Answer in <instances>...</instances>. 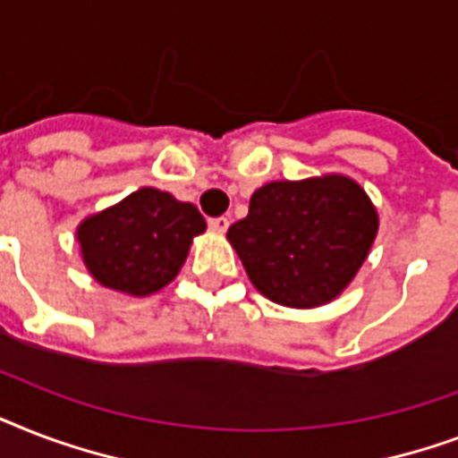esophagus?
I'll use <instances>...</instances> for the list:
<instances>
[{
  "label": "esophagus",
  "mask_w": 458,
  "mask_h": 458,
  "mask_svg": "<svg viewBox=\"0 0 458 458\" xmlns=\"http://www.w3.org/2000/svg\"><path fill=\"white\" fill-rule=\"evenodd\" d=\"M230 225L228 216H216V218H208V228L214 230V233H225Z\"/></svg>",
  "instance_id": "esophagus-1"
}]
</instances>
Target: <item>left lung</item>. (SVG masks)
<instances>
[{
    "label": "left lung",
    "mask_w": 458,
    "mask_h": 458,
    "mask_svg": "<svg viewBox=\"0 0 458 458\" xmlns=\"http://www.w3.org/2000/svg\"><path fill=\"white\" fill-rule=\"evenodd\" d=\"M376 233L377 214L361 187L344 175H326L259 187L247 218L228 228V240L264 297L311 309L352 283Z\"/></svg>",
    "instance_id": "obj_1"
}]
</instances>
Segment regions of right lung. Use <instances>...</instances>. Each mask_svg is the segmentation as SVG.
Segmentation results:
<instances>
[{
  "label": "right lung",
  "mask_w": 458,
  "mask_h": 458,
  "mask_svg": "<svg viewBox=\"0 0 458 458\" xmlns=\"http://www.w3.org/2000/svg\"><path fill=\"white\" fill-rule=\"evenodd\" d=\"M207 230L199 208L142 187L78 228L82 261L97 283L145 297L178 276L194 235Z\"/></svg>",
  "instance_id": "obj_1"
}]
</instances>
